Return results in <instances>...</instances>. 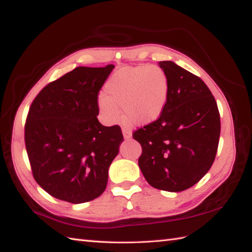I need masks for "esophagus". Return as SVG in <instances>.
I'll use <instances>...</instances> for the list:
<instances>
[{
	"instance_id": "esophagus-1",
	"label": "esophagus",
	"mask_w": 252,
	"mask_h": 252,
	"mask_svg": "<svg viewBox=\"0 0 252 252\" xmlns=\"http://www.w3.org/2000/svg\"><path fill=\"white\" fill-rule=\"evenodd\" d=\"M122 133H123V137H125V140H130V138L132 137V133L129 130L122 129Z\"/></svg>"
}]
</instances>
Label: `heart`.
Listing matches in <instances>:
<instances>
[{"label": "heart", "mask_w": 252, "mask_h": 252, "mask_svg": "<svg viewBox=\"0 0 252 252\" xmlns=\"http://www.w3.org/2000/svg\"><path fill=\"white\" fill-rule=\"evenodd\" d=\"M169 80L158 66H129L115 72L107 81L98 108L105 120L116 123L122 119L134 126H147L159 119L169 97Z\"/></svg>", "instance_id": "1"}]
</instances>
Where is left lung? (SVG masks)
Segmentation results:
<instances>
[{
	"instance_id": "obj_1",
	"label": "left lung",
	"mask_w": 252,
	"mask_h": 252,
	"mask_svg": "<svg viewBox=\"0 0 252 252\" xmlns=\"http://www.w3.org/2000/svg\"><path fill=\"white\" fill-rule=\"evenodd\" d=\"M169 80L159 119L133 134L142 145L138 165L157 189L182 191L200 181L215 161L221 132L217 101L205 82L175 63L160 62Z\"/></svg>"
}]
</instances>
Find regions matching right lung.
I'll use <instances>...</instances> for the list:
<instances>
[{"label":"right lung","instance_id":"add662e5","mask_svg":"<svg viewBox=\"0 0 252 252\" xmlns=\"http://www.w3.org/2000/svg\"><path fill=\"white\" fill-rule=\"evenodd\" d=\"M77 67L37 94L27 117L25 142L33 178L53 197L71 203L103 194L123 142L118 126L97 119V95L114 70Z\"/></svg>","mask_w":252,"mask_h":252}]
</instances>
